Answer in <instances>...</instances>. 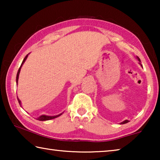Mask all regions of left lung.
I'll use <instances>...</instances> for the list:
<instances>
[{"label":"left lung","instance_id":"obj_1","mask_svg":"<svg viewBox=\"0 0 160 160\" xmlns=\"http://www.w3.org/2000/svg\"><path fill=\"white\" fill-rule=\"evenodd\" d=\"M138 60L140 61V58H138ZM128 120H126V121H123L122 123H121V124H124V123H128Z\"/></svg>","mask_w":160,"mask_h":160}]
</instances>
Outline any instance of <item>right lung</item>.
<instances>
[{"label":"right lung","instance_id":"add662e5","mask_svg":"<svg viewBox=\"0 0 160 160\" xmlns=\"http://www.w3.org/2000/svg\"><path fill=\"white\" fill-rule=\"evenodd\" d=\"M28 55H27V56H25V58H24V60L22 61V63L21 66H20V68H19L18 71L17 76H16V82H17V85H18V77H19V74H20V72L21 67H22V64L24 63V62L25 61V60H26V59H27V58H28ZM18 102H19V104H20V105H21V102H20V100L18 99ZM61 114H62V113H61V114H59V115H57V116H46V115H42L41 116H40V117H39V118H37V120H39V121H48V120H50V119H53V118H57L58 116H61Z\"/></svg>","mask_w":160,"mask_h":160}]
</instances>
